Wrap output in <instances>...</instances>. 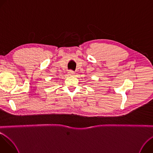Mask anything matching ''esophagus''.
Here are the masks:
<instances>
[{
	"instance_id": "esophagus-1",
	"label": "esophagus",
	"mask_w": 153,
	"mask_h": 153,
	"mask_svg": "<svg viewBox=\"0 0 153 153\" xmlns=\"http://www.w3.org/2000/svg\"><path fill=\"white\" fill-rule=\"evenodd\" d=\"M68 75L70 76H74V75L76 74V73L74 72V71H68Z\"/></svg>"
}]
</instances>
